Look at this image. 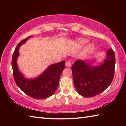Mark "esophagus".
Masks as SVG:
<instances>
[{
	"label": "esophagus",
	"mask_w": 126,
	"mask_h": 126,
	"mask_svg": "<svg viewBox=\"0 0 126 126\" xmlns=\"http://www.w3.org/2000/svg\"><path fill=\"white\" fill-rule=\"evenodd\" d=\"M65 67H71V65H72V64L71 63V62L68 61L65 62Z\"/></svg>",
	"instance_id": "1"
}]
</instances>
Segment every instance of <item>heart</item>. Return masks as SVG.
I'll use <instances>...</instances> for the list:
<instances>
[{
  "label": "heart",
  "instance_id": "b5f03b06",
  "mask_svg": "<svg viewBox=\"0 0 126 126\" xmlns=\"http://www.w3.org/2000/svg\"><path fill=\"white\" fill-rule=\"evenodd\" d=\"M77 41H78V44H79L80 46H82L84 45L86 43H87V42H88V40L86 39H83V38H80V39H78ZM92 48V46L91 45V44H89V45L87 46L86 47V48H85V51H86V52H88V51L90 50Z\"/></svg>",
  "mask_w": 126,
  "mask_h": 126
}]
</instances>
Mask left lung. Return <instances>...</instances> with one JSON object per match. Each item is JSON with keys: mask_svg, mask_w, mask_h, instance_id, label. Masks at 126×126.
Here are the masks:
<instances>
[{"mask_svg": "<svg viewBox=\"0 0 126 126\" xmlns=\"http://www.w3.org/2000/svg\"><path fill=\"white\" fill-rule=\"evenodd\" d=\"M107 57L98 66L86 61H77L72 67L74 85L80 95L92 97L109 87L114 74L116 58L113 50L108 49Z\"/></svg>", "mask_w": 126, "mask_h": 126, "instance_id": "1", "label": "left lung"}]
</instances>
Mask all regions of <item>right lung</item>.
<instances>
[{"instance_id":"obj_1","label":"right lung","mask_w":126,"mask_h":126,"mask_svg":"<svg viewBox=\"0 0 126 126\" xmlns=\"http://www.w3.org/2000/svg\"><path fill=\"white\" fill-rule=\"evenodd\" d=\"M32 37L29 36L22 40L13 54L12 65L14 79L19 88L29 97L37 99H46L52 96L58 88L60 76L65 67V61L49 65L37 77L25 78L19 69L17 59L19 56V50L20 46Z\"/></svg>"}]
</instances>
